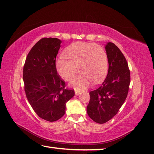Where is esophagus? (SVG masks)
Here are the masks:
<instances>
[{"instance_id":"obj_1","label":"esophagus","mask_w":154,"mask_h":154,"mask_svg":"<svg viewBox=\"0 0 154 154\" xmlns=\"http://www.w3.org/2000/svg\"><path fill=\"white\" fill-rule=\"evenodd\" d=\"M75 94H76V95H79V94H81V92L76 91H75Z\"/></svg>"}]
</instances>
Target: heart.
Instances as JSON below:
<instances>
[{"instance_id":"b5f03b06","label":"heart","mask_w":154,"mask_h":154,"mask_svg":"<svg viewBox=\"0 0 154 154\" xmlns=\"http://www.w3.org/2000/svg\"><path fill=\"white\" fill-rule=\"evenodd\" d=\"M63 57L56 61V69L63 79L69 80L78 69L81 72L72 78L70 84L76 89L88 86L90 81L98 84L108 72V57L105 50L93 43L76 42L69 45L63 51Z\"/></svg>"}]
</instances>
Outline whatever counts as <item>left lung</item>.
I'll use <instances>...</instances> for the list:
<instances>
[{
    "label": "left lung",
    "mask_w": 154,
    "mask_h": 154,
    "mask_svg": "<svg viewBox=\"0 0 154 154\" xmlns=\"http://www.w3.org/2000/svg\"><path fill=\"white\" fill-rule=\"evenodd\" d=\"M105 49L108 74L99 88L89 92L87 106L90 118L100 124L106 123L117 115L128 94L131 80L128 63L119 48L109 42Z\"/></svg>",
    "instance_id": "8db88e82"
}]
</instances>
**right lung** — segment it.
Returning <instances> with one entry per match:
<instances>
[{"instance_id": "1", "label": "right lung", "mask_w": 154, "mask_h": 154, "mask_svg": "<svg viewBox=\"0 0 154 154\" xmlns=\"http://www.w3.org/2000/svg\"><path fill=\"white\" fill-rule=\"evenodd\" d=\"M62 42L42 38L31 49L23 66L26 97L36 114L54 122L66 112V103L74 97V89L66 88L65 81L57 74L56 58Z\"/></svg>"}]
</instances>
